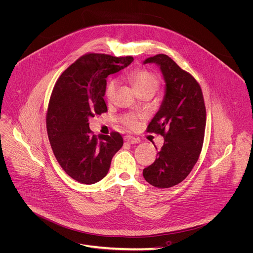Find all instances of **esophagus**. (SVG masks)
<instances>
[{
  "label": "esophagus",
  "mask_w": 253,
  "mask_h": 253,
  "mask_svg": "<svg viewBox=\"0 0 253 253\" xmlns=\"http://www.w3.org/2000/svg\"><path fill=\"white\" fill-rule=\"evenodd\" d=\"M124 141L125 142H127V143H129V144H138L139 143V140L138 139H136L135 137H133V136H130V135H127V136H125L124 137Z\"/></svg>",
  "instance_id": "34e87169"
}]
</instances>
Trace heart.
<instances>
[{
    "label": "heart",
    "mask_w": 253,
    "mask_h": 253,
    "mask_svg": "<svg viewBox=\"0 0 253 253\" xmlns=\"http://www.w3.org/2000/svg\"><path fill=\"white\" fill-rule=\"evenodd\" d=\"M128 79L133 84L137 92H141L143 90H148V89L156 90L159 86V79L157 78V76L145 69H137L130 72L128 74ZM117 84H118V82L115 79H110L108 81L105 87V97L107 100L112 99L115 93ZM121 122L129 128H134L138 124V118L135 114L129 113L121 117Z\"/></svg>",
    "instance_id": "obj_1"
}]
</instances>
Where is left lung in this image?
Wrapping results in <instances>:
<instances>
[{
  "label": "left lung",
  "mask_w": 253,
  "mask_h": 253,
  "mask_svg": "<svg viewBox=\"0 0 253 253\" xmlns=\"http://www.w3.org/2000/svg\"><path fill=\"white\" fill-rule=\"evenodd\" d=\"M143 64L160 67L165 96L148 132L164 137L157 160L143 170L144 178L158 188H169L186 178L198 161L206 126V108L196 80L165 54L147 58Z\"/></svg>",
  "instance_id": "8db88e82"
}]
</instances>
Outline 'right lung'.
I'll return each instance as SVG.
<instances>
[{
    "instance_id": "1",
    "label": "right lung",
    "mask_w": 253,
    "mask_h": 253,
    "mask_svg": "<svg viewBox=\"0 0 253 253\" xmlns=\"http://www.w3.org/2000/svg\"><path fill=\"white\" fill-rule=\"evenodd\" d=\"M133 57L87 54L58 79L48 105L46 126L51 148L64 171L83 184L107 174L113 156L123 146L117 132L91 136L88 119L107 111L106 78L126 68Z\"/></svg>"
}]
</instances>
